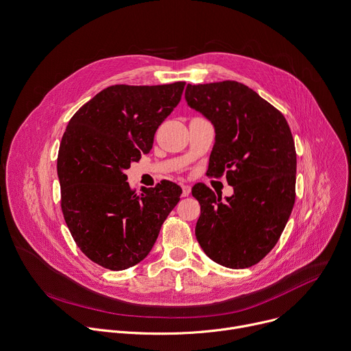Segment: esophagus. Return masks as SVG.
Here are the masks:
<instances>
[{
  "mask_svg": "<svg viewBox=\"0 0 351 351\" xmlns=\"http://www.w3.org/2000/svg\"><path fill=\"white\" fill-rule=\"evenodd\" d=\"M190 191H191V187L189 184H182V195L183 197H187L190 194Z\"/></svg>",
  "mask_w": 351,
  "mask_h": 351,
  "instance_id": "obj_1",
  "label": "esophagus"
}]
</instances>
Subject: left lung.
I'll return each mask as SVG.
<instances>
[{
  "label": "left lung",
  "mask_w": 351,
  "mask_h": 351,
  "mask_svg": "<svg viewBox=\"0 0 351 351\" xmlns=\"http://www.w3.org/2000/svg\"><path fill=\"white\" fill-rule=\"evenodd\" d=\"M187 106L215 130L210 175L233 187L230 197L195 184L202 206L195 225L204 253L226 268H248L278 243L294 206L295 148L285 117L237 82L187 84Z\"/></svg>",
  "instance_id": "left-lung-1"
}]
</instances>
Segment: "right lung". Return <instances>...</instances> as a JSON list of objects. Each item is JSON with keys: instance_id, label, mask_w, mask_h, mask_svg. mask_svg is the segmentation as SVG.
Wrapping results in <instances>:
<instances>
[{"instance_id": "add662e5", "label": "right lung", "mask_w": 351, "mask_h": 351, "mask_svg": "<svg viewBox=\"0 0 351 351\" xmlns=\"http://www.w3.org/2000/svg\"><path fill=\"white\" fill-rule=\"evenodd\" d=\"M184 84L107 87L72 117L62 136L57 172L64 218L82 253L107 269L144 260L180 199L182 189L168 180L134 194L125 171L153 148Z\"/></svg>"}]
</instances>
